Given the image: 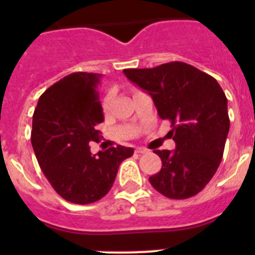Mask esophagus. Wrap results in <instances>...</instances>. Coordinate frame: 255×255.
Returning <instances> with one entry per match:
<instances>
[{"label":"esophagus","instance_id":"34e87169","mask_svg":"<svg viewBox=\"0 0 255 255\" xmlns=\"http://www.w3.org/2000/svg\"><path fill=\"white\" fill-rule=\"evenodd\" d=\"M135 152L139 153V154H141V153H147L148 149H145V148H143V147H139V148H136V149H135Z\"/></svg>","mask_w":255,"mask_h":255}]
</instances>
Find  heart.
Segmentation results:
<instances>
[{
  "label": "heart",
  "mask_w": 255,
  "mask_h": 255,
  "mask_svg": "<svg viewBox=\"0 0 255 255\" xmlns=\"http://www.w3.org/2000/svg\"><path fill=\"white\" fill-rule=\"evenodd\" d=\"M107 105V101H105V102H103V106H106Z\"/></svg>",
  "instance_id": "obj_1"
}]
</instances>
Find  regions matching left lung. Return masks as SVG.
<instances>
[{
    "label": "left lung",
    "mask_w": 255,
    "mask_h": 255,
    "mask_svg": "<svg viewBox=\"0 0 255 255\" xmlns=\"http://www.w3.org/2000/svg\"><path fill=\"white\" fill-rule=\"evenodd\" d=\"M124 74L152 97L159 117L168 120L173 150H154L162 168L149 177L153 188L171 199L194 197L211 181L224 155L230 129L227 98L215 78L173 61Z\"/></svg>",
    "instance_id": "left-lung-1"
}]
</instances>
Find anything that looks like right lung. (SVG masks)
<instances>
[{
  "label": "right lung",
  "mask_w": 255,
  "mask_h": 255,
  "mask_svg": "<svg viewBox=\"0 0 255 255\" xmlns=\"http://www.w3.org/2000/svg\"><path fill=\"white\" fill-rule=\"evenodd\" d=\"M100 74L73 73L47 89L33 115L31 145L40 170L58 195L75 204L94 203L114 185L132 148L117 145L97 154V125L103 121L97 85Z\"/></svg>",
  "instance_id": "obj_1"
}]
</instances>
